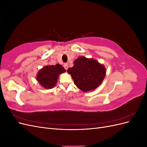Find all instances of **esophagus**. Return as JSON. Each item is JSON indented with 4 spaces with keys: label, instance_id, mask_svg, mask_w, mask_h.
<instances>
[{
    "label": "esophagus",
    "instance_id": "34e87169",
    "mask_svg": "<svg viewBox=\"0 0 147 147\" xmlns=\"http://www.w3.org/2000/svg\"><path fill=\"white\" fill-rule=\"evenodd\" d=\"M64 67L65 68V69L66 70H67V69H68V67H69L68 64H64Z\"/></svg>",
    "mask_w": 147,
    "mask_h": 147
}]
</instances>
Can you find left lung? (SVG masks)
Masks as SVG:
<instances>
[{
	"label": "left lung",
	"instance_id": "left-lung-1",
	"mask_svg": "<svg viewBox=\"0 0 147 147\" xmlns=\"http://www.w3.org/2000/svg\"><path fill=\"white\" fill-rule=\"evenodd\" d=\"M72 67L67 69L75 85L83 92L94 90L104 80L105 66L92 58L80 56L74 62Z\"/></svg>",
	"mask_w": 147,
	"mask_h": 147
}]
</instances>
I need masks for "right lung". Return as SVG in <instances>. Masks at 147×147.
<instances>
[{
    "label": "right lung",
    "mask_w": 147,
    "mask_h": 147,
    "mask_svg": "<svg viewBox=\"0 0 147 147\" xmlns=\"http://www.w3.org/2000/svg\"><path fill=\"white\" fill-rule=\"evenodd\" d=\"M65 72V69L59 64L45 65L38 70L36 80L42 87L48 90L56 86L59 75Z\"/></svg>",
    "instance_id": "right-lung-1"
}]
</instances>
